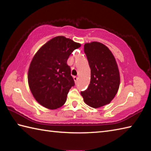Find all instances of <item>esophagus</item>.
<instances>
[{"instance_id": "1", "label": "esophagus", "mask_w": 151, "mask_h": 151, "mask_svg": "<svg viewBox=\"0 0 151 151\" xmlns=\"http://www.w3.org/2000/svg\"><path fill=\"white\" fill-rule=\"evenodd\" d=\"M73 78H74V81H75V83H78V77H77V76H74Z\"/></svg>"}]
</instances>
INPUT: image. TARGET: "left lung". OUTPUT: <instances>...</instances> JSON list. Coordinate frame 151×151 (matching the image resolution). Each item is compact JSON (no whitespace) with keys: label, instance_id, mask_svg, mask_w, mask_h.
Listing matches in <instances>:
<instances>
[{"label":"left lung","instance_id":"obj_1","mask_svg":"<svg viewBox=\"0 0 151 151\" xmlns=\"http://www.w3.org/2000/svg\"><path fill=\"white\" fill-rule=\"evenodd\" d=\"M84 50L91 69V77L88 88L81 94L87 105L98 108L110 103L118 91L119 68L114 55L103 43H86Z\"/></svg>","mask_w":151,"mask_h":151}]
</instances>
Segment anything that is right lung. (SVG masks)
Returning <instances> with one entry per match:
<instances>
[{
  "instance_id": "1",
  "label": "right lung",
  "mask_w": 151,
  "mask_h": 151,
  "mask_svg": "<svg viewBox=\"0 0 151 151\" xmlns=\"http://www.w3.org/2000/svg\"><path fill=\"white\" fill-rule=\"evenodd\" d=\"M81 43L64 36L52 38L40 48L29 65L28 81L35 100L49 109L64 105L75 82L67 59Z\"/></svg>"
}]
</instances>
